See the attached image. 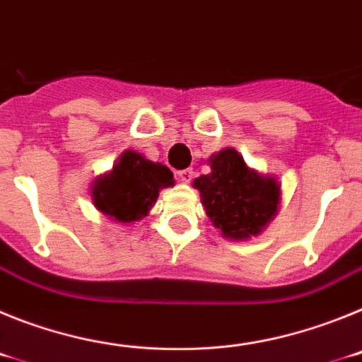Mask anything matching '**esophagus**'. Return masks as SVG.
<instances>
[{"mask_svg": "<svg viewBox=\"0 0 362 362\" xmlns=\"http://www.w3.org/2000/svg\"><path fill=\"white\" fill-rule=\"evenodd\" d=\"M192 177H194V170L192 168H185V170L177 172V179L181 183H190Z\"/></svg>", "mask_w": 362, "mask_h": 362, "instance_id": "1", "label": "esophagus"}]
</instances>
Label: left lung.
Instances as JSON below:
<instances>
[{"mask_svg": "<svg viewBox=\"0 0 362 362\" xmlns=\"http://www.w3.org/2000/svg\"><path fill=\"white\" fill-rule=\"evenodd\" d=\"M210 174L194 179L206 216L228 239L243 241L257 235L276 217L281 185L272 175L248 168L241 153L221 150L209 159Z\"/></svg>", "mask_w": 362, "mask_h": 362, "instance_id": "8db88e82", "label": "left lung"}]
</instances>
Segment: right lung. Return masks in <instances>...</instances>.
Returning <instances> with one entry per match:
<instances>
[{
	"mask_svg": "<svg viewBox=\"0 0 362 362\" xmlns=\"http://www.w3.org/2000/svg\"><path fill=\"white\" fill-rule=\"evenodd\" d=\"M166 187H174V174L168 166L124 150L114 168L94 181L92 203L110 219L132 223L148 214L159 190Z\"/></svg>",
	"mask_w": 362,
	"mask_h": 362,
	"instance_id": "add662e5",
	"label": "right lung"
}]
</instances>
